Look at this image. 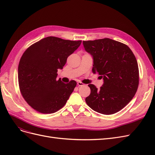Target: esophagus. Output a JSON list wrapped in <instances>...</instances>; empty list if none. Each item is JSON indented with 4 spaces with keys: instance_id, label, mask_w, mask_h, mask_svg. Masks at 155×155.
<instances>
[{
    "instance_id": "34e87169",
    "label": "esophagus",
    "mask_w": 155,
    "mask_h": 155,
    "mask_svg": "<svg viewBox=\"0 0 155 155\" xmlns=\"http://www.w3.org/2000/svg\"><path fill=\"white\" fill-rule=\"evenodd\" d=\"M78 86H79V87H80V86H83L84 85V84L83 83H81V82H80V81H79V82H78Z\"/></svg>"
}]
</instances>
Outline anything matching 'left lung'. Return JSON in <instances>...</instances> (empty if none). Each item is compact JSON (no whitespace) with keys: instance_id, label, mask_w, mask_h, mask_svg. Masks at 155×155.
I'll list each match as a JSON object with an SVG mask.
<instances>
[{"instance_id":"8db88e82","label":"left lung","mask_w":155,"mask_h":155,"mask_svg":"<svg viewBox=\"0 0 155 155\" xmlns=\"http://www.w3.org/2000/svg\"><path fill=\"white\" fill-rule=\"evenodd\" d=\"M83 44L93 59L92 72L104 80L100 89L92 84L88 85L91 94L85 98L87 104L99 113L114 114L127 105L137 91V61L126 45L109 38L83 41Z\"/></svg>"}]
</instances>
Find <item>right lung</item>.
Listing matches in <instances>:
<instances>
[{"instance_id":"add662e5","label":"right lung","mask_w":155,"mask_h":155,"mask_svg":"<svg viewBox=\"0 0 155 155\" xmlns=\"http://www.w3.org/2000/svg\"><path fill=\"white\" fill-rule=\"evenodd\" d=\"M81 43V41L48 37L33 44L22 54L18 67V85L33 109L51 114L66 104L77 83L57 81L58 70L63 69L68 56Z\"/></svg>"}]
</instances>
